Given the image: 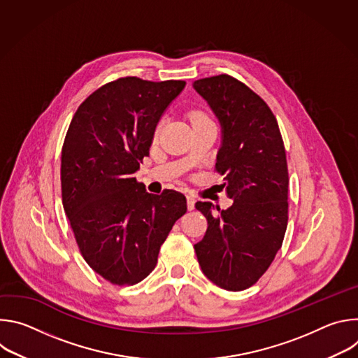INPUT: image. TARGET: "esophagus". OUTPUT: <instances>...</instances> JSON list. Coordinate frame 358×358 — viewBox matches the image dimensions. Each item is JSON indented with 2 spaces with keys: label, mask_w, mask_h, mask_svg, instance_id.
<instances>
[{
  "label": "esophagus",
  "mask_w": 358,
  "mask_h": 358,
  "mask_svg": "<svg viewBox=\"0 0 358 358\" xmlns=\"http://www.w3.org/2000/svg\"><path fill=\"white\" fill-rule=\"evenodd\" d=\"M187 207L189 211H192L195 208V199L191 195H187Z\"/></svg>",
  "instance_id": "34e87169"
}]
</instances>
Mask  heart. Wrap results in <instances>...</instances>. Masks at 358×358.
<instances>
[{
	"instance_id": "b5f03b06",
	"label": "heart",
	"mask_w": 358,
	"mask_h": 358,
	"mask_svg": "<svg viewBox=\"0 0 358 358\" xmlns=\"http://www.w3.org/2000/svg\"><path fill=\"white\" fill-rule=\"evenodd\" d=\"M191 120L192 123H201V122H210L208 116L203 113V112H194L191 113ZM162 127H163V123H159L157 127L155 129V134H152V138H155V141L159 140L160 137V133H162Z\"/></svg>"
}]
</instances>
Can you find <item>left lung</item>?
Listing matches in <instances>:
<instances>
[{"label":"left lung","instance_id":"left-lung-1","mask_svg":"<svg viewBox=\"0 0 358 358\" xmlns=\"http://www.w3.org/2000/svg\"><path fill=\"white\" fill-rule=\"evenodd\" d=\"M192 86L221 124L215 169L234 199L222 211L213 202L195 203L208 228L194 249L203 275L238 292L258 282L282 246L289 207L286 151L272 110L245 83L218 75Z\"/></svg>","mask_w":358,"mask_h":358}]
</instances>
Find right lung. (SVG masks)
I'll return each mask as SVG.
<instances>
[{
	"mask_svg": "<svg viewBox=\"0 0 358 358\" xmlns=\"http://www.w3.org/2000/svg\"><path fill=\"white\" fill-rule=\"evenodd\" d=\"M184 80L120 78L78 108L61 157L62 203L82 257L113 285H136L157 265L160 246L187 213L181 192L148 194L134 173Z\"/></svg>",
	"mask_w": 358,
	"mask_h": 358,
	"instance_id": "1",
	"label": "right lung"
}]
</instances>
